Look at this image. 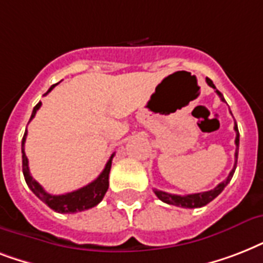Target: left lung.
Wrapping results in <instances>:
<instances>
[{"mask_svg": "<svg viewBox=\"0 0 263 263\" xmlns=\"http://www.w3.org/2000/svg\"><path fill=\"white\" fill-rule=\"evenodd\" d=\"M206 83L216 90V92L218 94V97L221 98L222 102H225L224 97L221 94L220 91L217 90L216 86L213 84V82L209 78H206ZM235 131H236V139H235V144H236V153H235V158H236L237 162V153H239V129H237V124H235ZM236 162H235V166L231 171L229 176L227 177V180H224L222 183H220L216 188H213L210 191L206 192H198V194H190V195H175V194H168V192L160 191V190H154V194L158 196V199H161L162 202L168 204H173V206H179V208H185V209H195V208H202V206H206L208 203H210L214 198L220 195L222 190L227 187V184L231 181L233 173H235V169H236Z\"/></svg>", "mask_w": 263, "mask_h": 263, "instance_id": "8db88e82", "label": "left lung"}]
</instances>
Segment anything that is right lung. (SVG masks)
<instances>
[{"label": "right lung", "instance_id": "obj_1", "mask_svg": "<svg viewBox=\"0 0 263 263\" xmlns=\"http://www.w3.org/2000/svg\"><path fill=\"white\" fill-rule=\"evenodd\" d=\"M57 84H53V86L47 90L46 94H49V92H50V91L53 90ZM41 105H42V102L36 103V106L34 107V110H32V115H31L30 120L34 119L35 113H36V110L41 107ZM26 136H27V129L26 132H24V136H23V140H22L23 175H24L27 185L30 187L31 191L34 192L35 195L38 196L39 199L42 200V202H45L49 208L53 209L54 212H59V213L83 212V210H87V209L97 206V204L103 199V196H105L107 188H109V173H110L111 160H113L115 154H111L109 161H107L106 165H105V169L102 171V173H101V175H99L94 181H91L90 184L79 188V190H76V191L64 194V195H51V194H47V192L43 190L42 185H41L38 181H35V180L32 179V176L30 175L28 160H27L26 153H24Z\"/></svg>", "mask_w": 263, "mask_h": 263}]
</instances>
